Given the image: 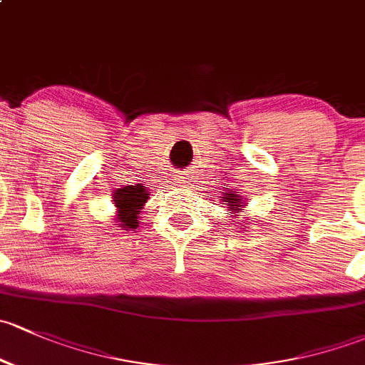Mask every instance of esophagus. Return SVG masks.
Returning <instances> with one entry per match:
<instances>
[{"instance_id": "34e87169", "label": "esophagus", "mask_w": 365, "mask_h": 365, "mask_svg": "<svg viewBox=\"0 0 365 365\" xmlns=\"http://www.w3.org/2000/svg\"><path fill=\"white\" fill-rule=\"evenodd\" d=\"M186 179H187V174H179L178 178H175V181H178L179 184H182V186H186Z\"/></svg>"}]
</instances>
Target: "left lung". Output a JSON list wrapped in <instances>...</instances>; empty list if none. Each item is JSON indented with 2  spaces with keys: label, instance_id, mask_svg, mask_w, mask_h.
I'll list each match as a JSON object with an SVG mask.
<instances>
[{
  "label": "left lung",
  "instance_id": "8db88e82",
  "mask_svg": "<svg viewBox=\"0 0 365 365\" xmlns=\"http://www.w3.org/2000/svg\"><path fill=\"white\" fill-rule=\"evenodd\" d=\"M221 200L227 202V207H228V210H232V214L244 210V205H246V202H247L246 198L240 197L237 191H235V193H225L223 197H221Z\"/></svg>",
  "mask_w": 365,
  "mask_h": 365
}]
</instances>
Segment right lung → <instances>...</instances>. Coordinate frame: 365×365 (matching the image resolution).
<instances>
[{
  "instance_id": "add662e5",
  "label": "right lung",
  "mask_w": 365,
  "mask_h": 365,
  "mask_svg": "<svg viewBox=\"0 0 365 365\" xmlns=\"http://www.w3.org/2000/svg\"><path fill=\"white\" fill-rule=\"evenodd\" d=\"M149 193L145 191V186H126L123 190H118L114 195V204L118 207V223L123 228L138 227V214L142 212V205L148 202Z\"/></svg>"
}]
</instances>
